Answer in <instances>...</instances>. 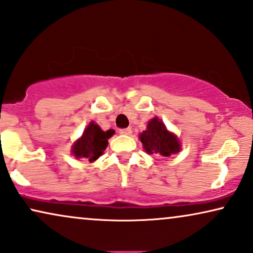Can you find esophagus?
Segmentation results:
<instances>
[{
  "mask_svg": "<svg viewBox=\"0 0 253 253\" xmlns=\"http://www.w3.org/2000/svg\"><path fill=\"white\" fill-rule=\"evenodd\" d=\"M119 133L121 135H129V134H132V128H123V129H119Z\"/></svg>",
  "mask_w": 253,
  "mask_h": 253,
  "instance_id": "esophagus-1",
  "label": "esophagus"
}]
</instances>
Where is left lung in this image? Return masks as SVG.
Masks as SVG:
<instances>
[{
  "label": "left lung",
  "instance_id": "left-lung-1",
  "mask_svg": "<svg viewBox=\"0 0 253 253\" xmlns=\"http://www.w3.org/2000/svg\"><path fill=\"white\" fill-rule=\"evenodd\" d=\"M140 140L148 154H156L158 156L170 157L179 153L181 144L177 135L167 129L163 121L155 117L148 123L147 129L140 134Z\"/></svg>",
  "mask_w": 253,
  "mask_h": 253
}]
</instances>
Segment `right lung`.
<instances>
[{"label": "right lung", "mask_w": 253, "mask_h": 253, "mask_svg": "<svg viewBox=\"0 0 253 253\" xmlns=\"http://www.w3.org/2000/svg\"><path fill=\"white\" fill-rule=\"evenodd\" d=\"M113 134V129L104 132L98 125L91 121L84 129L82 136L74 142L72 154L76 158H86L89 162H95L103 155L109 144L107 140Z\"/></svg>", "instance_id": "obj_1"}]
</instances>
